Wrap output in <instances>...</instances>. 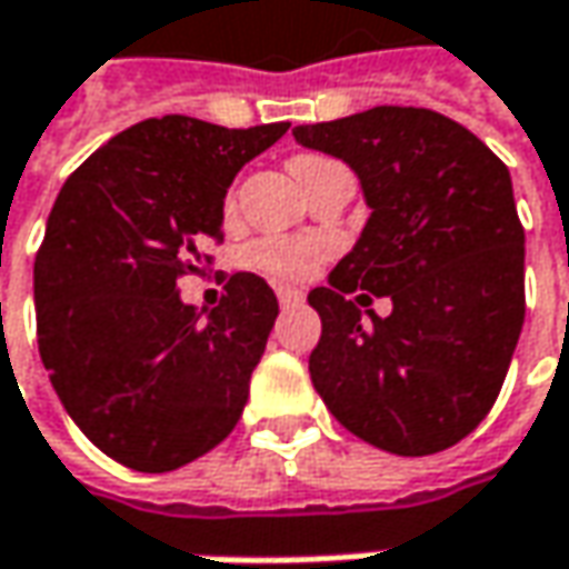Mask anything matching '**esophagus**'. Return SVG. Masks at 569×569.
<instances>
[{"mask_svg": "<svg viewBox=\"0 0 569 569\" xmlns=\"http://www.w3.org/2000/svg\"><path fill=\"white\" fill-rule=\"evenodd\" d=\"M300 300H303V295L295 291V288H278V303L281 307H298Z\"/></svg>", "mask_w": 569, "mask_h": 569, "instance_id": "obj_1", "label": "esophagus"}]
</instances>
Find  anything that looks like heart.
Segmentation results:
<instances>
[{"label":"heart","instance_id":"1","mask_svg":"<svg viewBox=\"0 0 569 569\" xmlns=\"http://www.w3.org/2000/svg\"><path fill=\"white\" fill-rule=\"evenodd\" d=\"M327 162H332V159L320 157V153H298V157L288 159V169L298 179V186H303ZM327 256V240H307V237H262L249 246V262L274 281H284V284L307 281L313 271L320 269V262Z\"/></svg>","mask_w":569,"mask_h":569}]
</instances>
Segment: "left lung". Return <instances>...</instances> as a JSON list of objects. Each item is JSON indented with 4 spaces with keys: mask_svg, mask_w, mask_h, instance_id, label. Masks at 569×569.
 I'll return each instance as SVG.
<instances>
[{
    "mask_svg": "<svg viewBox=\"0 0 569 569\" xmlns=\"http://www.w3.org/2000/svg\"><path fill=\"white\" fill-rule=\"evenodd\" d=\"M295 140L356 169L371 217L310 291L323 332L310 381L361 441L436 455L497 403L526 320V230L506 162L429 108L378 104L300 124ZM352 290L395 300L390 318Z\"/></svg>",
    "mask_w": 569,
    "mask_h": 569,
    "instance_id": "8db88e82",
    "label": "left lung"
}]
</instances>
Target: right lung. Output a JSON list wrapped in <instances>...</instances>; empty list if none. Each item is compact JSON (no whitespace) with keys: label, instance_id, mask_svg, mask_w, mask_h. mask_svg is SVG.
<instances>
[{"label":"right lung","instance_id":"add662e5","mask_svg":"<svg viewBox=\"0 0 569 569\" xmlns=\"http://www.w3.org/2000/svg\"><path fill=\"white\" fill-rule=\"evenodd\" d=\"M288 128L147 118L99 147L53 201L34 256L38 349L72 422L124 468H182L242 416L274 291L237 271L201 313L179 300V281L211 269L227 188Z\"/></svg>","mask_w":569,"mask_h":569}]
</instances>
